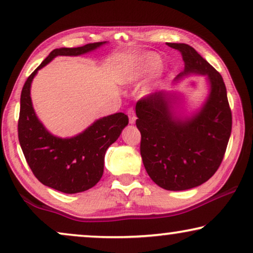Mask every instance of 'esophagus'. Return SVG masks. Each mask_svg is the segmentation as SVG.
<instances>
[{"instance_id": "1", "label": "esophagus", "mask_w": 253, "mask_h": 253, "mask_svg": "<svg viewBox=\"0 0 253 253\" xmlns=\"http://www.w3.org/2000/svg\"><path fill=\"white\" fill-rule=\"evenodd\" d=\"M127 115H129V122L130 124H133L134 122H136V113H134V109L132 108V107H130L129 109H127Z\"/></svg>"}]
</instances>
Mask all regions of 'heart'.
Here are the masks:
<instances>
[{"mask_svg":"<svg viewBox=\"0 0 253 253\" xmlns=\"http://www.w3.org/2000/svg\"><path fill=\"white\" fill-rule=\"evenodd\" d=\"M161 65V61L157 55H146V56L138 60L126 71L124 79L127 82L134 81V79L141 77L143 75L150 74V72L157 70Z\"/></svg>","mask_w":253,"mask_h":253,"instance_id":"obj_1","label":"heart"}]
</instances>
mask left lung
<instances>
[{
    "instance_id": "obj_1",
    "label": "left lung",
    "mask_w": 253,
    "mask_h": 253,
    "mask_svg": "<svg viewBox=\"0 0 253 253\" xmlns=\"http://www.w3.org/2000/svg\"><path fill=\"white\" fill-rule=\"evenodd\" d=\"M167 44L182 54L185 63L182 75H207L211 82L210 98L192 119L178 120L172 115L170 95L164 91L144 96L136 105L140 154L148 176L161 188L182 191L203 184L215 174L226 153L233 117L219 72L189 44Z\"/></svg>"
}]
</instances>
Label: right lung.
Wrapping results in <instances>:
<instances>
[{
  "label": "right lung",
  "mask_w": 253,
  "mask_h": 253,
  "mask_svg": "<svg viewBox=\"0 0 253 253\" xmlns=\"http://www.w3.org/2000/svg\"><path fill=\"white\" fill-rule=\"evenodd\" d=\"M102 43L105 42L54 49L29 76L20 94L18 139L27 165L42 184L64 193L86 191L100 181L107 148L120 137L129 119L124 113H116L98 120L84 132L70 139L56 138L37 119L30 96L31 83L38 70L55 56H77Z\"/></svg>",
  "instance_id": "add662e5"
}]
</instances>
